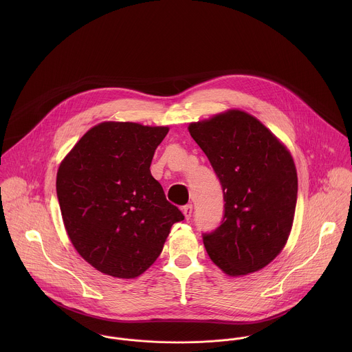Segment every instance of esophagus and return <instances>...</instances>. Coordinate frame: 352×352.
Here are the masks:
<instances>
[{
  "instance_id": "34e87169",
  "label": "esophagus",
  "mask_w": 352,
  "mask_h": 352,
  "mask_svg": "<svg viewBox=\"0 0 352 352\" xmlns=\"http://www.w3.org/2000/svg\"><path fill=\"white\" fill-rule=\"evenodd\" d=\"M182 210H183V214H184L186 219H190L191 215H192V204H187Z\"/></svg>"
}]
</instances>
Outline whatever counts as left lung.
I'll return each instance as SVG.
<instances>
[{
  "mask_svg": "<svg viewBox=\"0 0 352 352\" xmlns=\"http://www.w3.org/2000/svg\"><path fill=\"white\" fill-rule=\"evenodd\" d=\"M223 191V218L203 234L210 258L230 276L256 272L285 248L298 177L287 148L254 116L229 109L188 126Z\"/></svg>",
  "mask_w": 352,
  "mask_h": 352,
  "instance_id": "1",
  "label": "left lung"
}]
</instances>
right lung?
Segmentation results:
<instances>
[{
    "mask_svg": "<svg viewBox=\"0 0 352 352\" xmlns=\"http://www.w3.org/2000/svg\"><path fill=\"white\" fill-rule=\"evenodd\" d=\"M168 131L102 122L58 168L56 197L67 236L80 256L105 275L131 279L144 274L172 225L184 219L151 173L154 151Z\"/></svg>",
    "mask_w": 352,
    "mask_h": 352,
    "instance_id": "1",
    "label": "right lung"
}]
</instances>
